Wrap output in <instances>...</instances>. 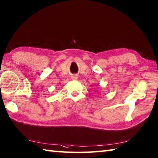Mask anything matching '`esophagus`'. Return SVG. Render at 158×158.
I'll use <instances>...</instances> for the list:
<instances>
[{"label": "esophagus", "instance_id": "34e87169", "mask_svg": "<svg viewBox=\"0 0 158 158\" xmlns=\"http://www.w3.org/2000/svg\"><path fill=\"white\" fill-rule=\"evenodd\" d=\"M71 78H72L73 80H77V79L78 78V77L77 76H76V75H74V76H71Z\"/></svg>", "mask_w": 158, "mask_h": 158}]
</instances>
